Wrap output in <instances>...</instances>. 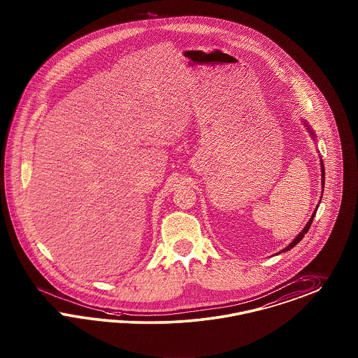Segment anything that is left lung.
Wrapping results in <instances>:
<instances>
[{"label":"left lung","instance_id":"8db88e82","mask_svg":"<svg viewBox=\"0 0 358 358\" xmlns=\"http://www.w3.org/2000/svg\"><path fill=\"white\" fill-rule=\"evenodd\" d=\"M306 125H307V123H304ZM307 129L309 131V134L310 135L313 136L315 137V132L309 128L308 125H307ZM320 165H321V185H322V187H324V184H325V171H324V164H322V160L320 161ZM324 192V190H322ZM321 197H322V193H321ZM317 208H319V205L316 206V210L313 211V214H312V217L309 218L308 223L306 224V227L300 231V234L297 235L296 236L295 239L288 245V246L285 247V248H283L280 252H284V251H288V250H291V248H294V247L304 238V235L307 234L308 233L309 227H310V224H312V221H313V218H315V215H316V211H317ZM280 252H278V254H280Z\"/></svg>","mask_w":358,"mask_h":358}]
</instances>
